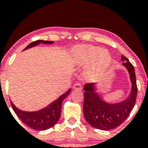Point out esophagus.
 Listing matches in <instances>:
<instances>
[{"label":"esophagus","mask_w":148,"mask_h":148,"mask_svg":"<svg viewBox=\"0 0 148 148\" xmlns=\"http://www.w3.org/2000/svg\"><path fill=\"white\" fill-rule=\"evenodd\" d=\"M73 90H82V85H81V83H76L73 85Z\"/></svg>","instance_id":"1"}]
</instances>
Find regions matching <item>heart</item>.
Returning <instances> with one entry per match:
<instances>
[{
    "mask_svg": "<svg viewBox=\"0 0 148 148\" xmlns=\"http://www.w3.org/2000/svg\"><path fill=\"white\" fill-rule=\"evenodd\" d=\"M74 54L78 63L89 65L86 70L87 76L94 79L109 67L112 58L107 51L91 45L77 46L74 48Z\"/></svg>",
    "mask_w": 148,
    "mask_h": 148,
    "instance_id": "heart-1",
    "label": "heart"
}]
</instances>
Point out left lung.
<instances>
[{
	"label": "left lung",
	"instance_id": "1",
	"mask_svg": "<svg viewBox=\"0 0 148 148\" xmlns=\"http://www.w3.org/2000/svg\"><path fill=\"white\" fill-rule=\"evenodd\" d=\"M123 65L129 72L132 82L130 95L122 102L110 104L103 101L94 92V83L84 85L83 113L86 121L92 127L102 130H110L119 127L134 108L137 95V85L134 67L129 60L121 56Z\"/></svg>",
	"mask_w": 148,
	"mask_h": 148
}]
</instances>
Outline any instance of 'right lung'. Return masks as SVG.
Segmentation results:
<instances>
[{"label":"right lung","instance_id":"add662e5","mask_svg":"<svg viewBox=\"0 0 148 148\" xmlns=\"http://www.w3.org/2000/svg\"><path fill=\"white\" fill-rule=\"evenodd\" d=\"M41 42L44 44H53L54 41L42 40H36L27 46L24 50L29 49L30 47H34ZM70 91L71 89H69L65 94L60 96L58 99L50 103L46 108L39 110L38 112L22 111V110L18 109L12 101L11 106L17 116L27 126L32 129L35 130H45L52 127L58 122V119L60 118V113H61L62 103L64 99L69 95Z\"/></svg>","mask_w":148,"mask_h":148}]
</instances>
